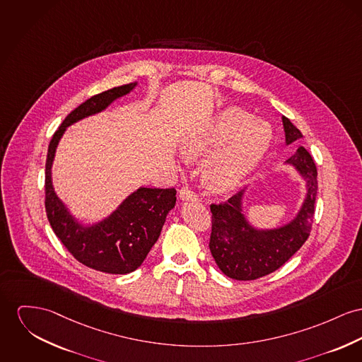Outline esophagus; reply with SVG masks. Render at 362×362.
Listing matches in <instances>:
<instances>
[{"label":"esophagus","mask_w":362,"mask_h":362,"mask_svg":"<svg viewBox=\"0 0 362 362\" xmlns=\"http://www.w3.org/2000/svg\"><path fill=\"white\" fill-rule=\"evenodd\" d=\"M180 197H181L182 200H196V199H197V194L194 193V191H193L191 187H184V188H181V191H180Z\"/></svg>","instance_id":"obj_1"}]
</instances>
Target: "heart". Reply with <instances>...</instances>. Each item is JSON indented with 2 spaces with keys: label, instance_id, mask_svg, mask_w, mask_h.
I'll return each instance as SVG.
<instances>
[{
  "label": "heart",
  "instance_id": "obj_1",
  "mask_svg": "<svg viewBox=\"0 0 362 362\" xmlns=\"http://www.w3.org/2000/svg\"><path fill=\"white\" fill-rule=\"evenodd\" d=\"M272 140L270 124L254 115L230 107L223 110L207 134L185 148L187 158L194 159L219 152L206 171V182L214 192L235 189L241 180L257 166Z\"/></svg>",
  "mask_w": 362,
  "mask_h": 362
}]
</instances>
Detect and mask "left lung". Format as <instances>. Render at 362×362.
I'll use <instances>...</instances> for the list:
<instances>
[{"label":"left lung","instance_id":"8db88e82","mask_svg":"<svg viewBox=\"0 0 362 362\" xmlns=\"http://www.w3.org/2000/svg\"><path fill=\"white\" fill-rule=\"evenodd\" d=\"M287 144L302 137L300 130L283 117ZM308 181V197L298 217L284 228L274 230H255L241 214L243 191L232 194L226 202L211 203L210 251L218 267L230 279L255 280L270 274L284 265L310 236L314 204L317 196V168L312 155L303 148L287 160Z\"/></svg>","mask_w":362,"mask_h":362}]
</instances>
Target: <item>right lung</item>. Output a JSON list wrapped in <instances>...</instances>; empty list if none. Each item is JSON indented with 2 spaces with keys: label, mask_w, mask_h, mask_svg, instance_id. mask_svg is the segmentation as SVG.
<instances>
[{
  "label": "right lung",
  "mask_w": 362,
  "mask_h": 362,
  "mask_svg": "<svg viewBox=\"0 0 362 362\" xmlns=\"http://www.w3.org/2000/svg\"><path fill=\"white\" fill-rule=\"evenodd\" d=\"M133 86L134 83H127L112 88L78 105L54 132L45 163V210L54 235L78 262L111 274H126L143 264L160 235L168 213L175 204L177 191L140 188L111 217L92 228H83L57 199L50 181V168L56 145L67 126L100 112L115 98L129 93Z\"/></svg>",
  "instance_id": "add662e5"
}]
</instances>
